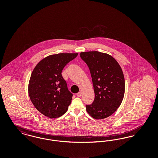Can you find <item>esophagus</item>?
<instances>
[{
  "label": "esophagus",
  "mask_w": 158,
  "mask_h": 158,
  "mask_svg": "<svg viewBox=\"0 0 158 158\" xmlns=\"http://www.w3.org/2000/svg\"><path fill=\"white\" fill-rule=\"evenodd\" d=\"M82 95V92L80 91V92H79L77 94V97H80Z\"/></svg>",
  "instance_id": "34e87169"
}]
</instances>
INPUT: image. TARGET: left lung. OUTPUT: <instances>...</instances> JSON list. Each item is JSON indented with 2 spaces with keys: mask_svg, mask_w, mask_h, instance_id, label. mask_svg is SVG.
I'll use <instances>...</instances> for the list:
<instances>
[{
  "mask_svg": "<svg viewBox=\"0 0 158 158\" xmlns=\"http://www.w3.org/2000/svg\"><path fill=\"white\" fill-rule=\"evenodd\" d=\"M88 65L92 77L95 99L86 106L90 116L104 119L111 115L120 106L125 92V80L121 68L113 56L97 51L80 53Z\"/></svg>",
  "mask_w": 158,
  "mask_h": 158,
  "instance_id": "1",
  "label": "left lung"
}]
</instances>
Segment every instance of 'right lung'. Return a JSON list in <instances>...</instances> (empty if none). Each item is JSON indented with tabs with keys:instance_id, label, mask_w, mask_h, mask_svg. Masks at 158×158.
Wrapping results in <instances>:
<instances>
[{
	"instance_id": "add662e5",
	"label": "right lung",
	"mask_w": 158,
	"mask_h": 158,
	"mask_svg": "<svg viewBox=\"0 0 158 158\" xmlns=\"http://www.w3.org/2000/svg\"><path fill=\"white\" fill-rule=\"evenodd\" d=\"M78 53L50 55L39 61L31 75L28 94L40 113L51 118H59L66 113L73 94L68 90L61 72Z\"/></svg>"
}]
</instances>
